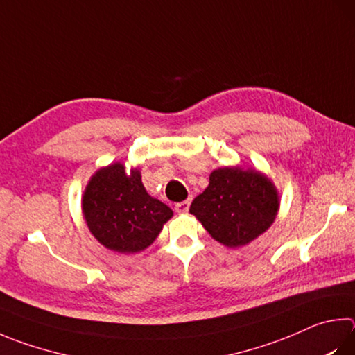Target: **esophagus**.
Wrapping results in <instances>:
<instances>
[{"mask_svg":"<svg viewBox=\"0 0 355 355\" xmlns=\"http://www.w3.org/2000/svg\"><path fill=\"white\" fill-rule=\"evenodd\" d=\"M189 205H191V198L184 200V202H180L175 205V211L178 212V214H184V212L189 211Z\"/></svg>","mask_w":355,"mask_h":355,"instance_id":"34e87169","label":"esophagus"}]
</instances>
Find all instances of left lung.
<instances>
[{
  "mask_svg": "<svg viewBox=\"0 0 355 355\" xmlns=\"http://www.w3.org/2000/svg\"><path fill=\"white\" fill-rule=\"evenodd\" d=\"M278 209L275 184L261 172L234 166L211 172L208 188L194 198L189 212L212 239L237 248L266 233Z\"/></svg>",
  "mask_w": 355,
  "mask_h": 355,
  "instance_id": "8db88e82",
  "label": "left lung"
}]
</instances>
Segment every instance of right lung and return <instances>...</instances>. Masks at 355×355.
Listing matches in <instances>:
<instances>
[{
	"instance_id": "1",
	"label": "right lung",
	"mask_w": 355,
	"mask_h": 355,
	"mask_svg": "<svg viewBox=\"0 0 355 355\" xmlns=\"http://www.w3.org/2000/svg\"><path fill=\"white\" fill-rule=\"evenodd\" d=\"M82 211L92 234L105 248L118 253H138L157 239L173 216L169 206L147 194L141 172L114 163L102 167L89 180Z\"/></svg>"
}]
</instances>
